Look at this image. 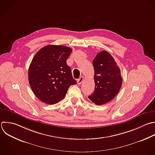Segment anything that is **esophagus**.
<instances>
[{"instance_id":"esophagus-1","label":"esophagus","mask_w":155,"mask_h":155,"mask_svg":"<svg viewBox=\"0 0 155 155\" xmlns=\"http://www.w3.org/2000/svg\"><path fill=\"white\" fill-rule=\"evenodd\" d=\"M84 81V77H81L79 79H78V80H77V82H78V84H79V85H81V83L82 82V81Z\"/></svg>"}]
</instances>
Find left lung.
I'll return each mask as SVG.
<instances>
[{
    "label": "left lung",
    "mask_w": 155,
    "mask_h": 155,
    "mask_svg": "<svg viewBox=\"0 0 155 155\" xmlns=\"http://www.w3.org/2000/svg\"><path fill=\"white\" fill-rule=\"evenodd\" d=\"M95 87L88 97L96 105L111 101L118 93L122 82L120 70L112 56L105 51L99 53L93 61Z\"/></svg>",
    "instance_id": "left-lung-1"
}]
</instances>
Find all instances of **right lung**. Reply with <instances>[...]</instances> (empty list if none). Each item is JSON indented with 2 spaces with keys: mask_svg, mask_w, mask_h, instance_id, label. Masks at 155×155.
I'll return each instance as SVG.
<instances>
[{
  "mask_svg": "<svg viewBox=\"0 0 155 155\" xmlns=\"http://www.w3.org/2000/svg\"><path fill=\"white\" fill-rule=\"evenodd\" d=\"M72 49L62 45H49L39 50L28 69L30 85L42 102L55 104L64 99L68 88L77 84L67 59Z\"/></svg>",
  "mask_w": 155,
  "mask_h": 155,
  "instance_id": "1",
  "label": "right lung"
}]
</instances>
